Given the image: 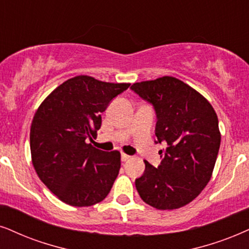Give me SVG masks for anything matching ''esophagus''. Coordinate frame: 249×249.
I'll list each match as a JSON object with an SVG mask.
<instances>
[{"label":"esophagus","mask_w":249,"mask_h":249,"mask_svg":"<svg viewBox=\"0 0 249 249\" xmlns=\"http://www.w3.org/2000/svg\"><path fill=\"white\" fill-rule=\"evenodd\" d=\"M121 159H122V161H123V162H126V161H130V160H131V156H130V155H127V154H122Z\"/></svg>","instance_id":"obj_1"}]
</instances>
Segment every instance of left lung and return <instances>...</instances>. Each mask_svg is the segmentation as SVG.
<instances>
[{
  "label": "left lung",
  "instance_id": "1",
  "mask_svg": "<svg viewBox=\"0 0 249 249\" xmlns=\"http://www.w3.org/2000/svg\"><path fill=\"white\" fill-rule=\"evenodd\" d=\"M131 89L152 103L157 118L155 142H166L157 168L144 161L143 175L135 179L138 193L160 210L186 206L212 178L221 146L215 110L194 88L169 75L135 83Z\"/></svg>",
  "mask_w": 249,
  "mask_h": 249
}]
</instances>
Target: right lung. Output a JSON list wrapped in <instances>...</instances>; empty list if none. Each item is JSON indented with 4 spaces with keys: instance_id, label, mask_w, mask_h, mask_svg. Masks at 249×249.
I'll list each match as a JSON object with an SVG mask.
<instances>
[{
    "instance_id": "1",
    "label": "right lung",
    "mask_w": 249,
    "mask_h": 249,
    "mask_svg": "<svg viewBox=\"0 0 249 249\" xmlns=\"http://www.w3.org/2000/svg\"><path fill=\"white\" fill-rule=\"evenodd\" d=\"M131 84L77 75L55 88L34 115L32 163L41 181L64 203L88 207L109 194L121 169V153L87 143L101 127V114Z\"/></svg>"
}]
</instances>
